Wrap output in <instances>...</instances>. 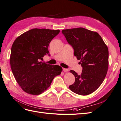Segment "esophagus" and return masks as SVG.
Masks as SVG:
<instances>
[{"mask_svg": "<svg viewBox=\"0 0 121 121\" xmlns=\"http://www.w3.org/2000/svg\"><path fill=\"white\" fill-rule=\"evenodd\" d=\"M63 71H64V72H67V71H68V69H66V68H63Z\"/></svg>", "mask_w": 121, "mask_h": 121, "instance_id": "obj_1", "label": "esophagus"}]
</instances>
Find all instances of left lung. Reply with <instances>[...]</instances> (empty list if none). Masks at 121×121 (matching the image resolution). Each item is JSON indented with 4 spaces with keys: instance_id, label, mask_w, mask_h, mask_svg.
Returning <instances> with one entry per match:
<instances>
[{
    "instance_id": "obj_1",
    "label": "left lung",
    "mask_w": 121,
    "mask_h": 121,
    "mask_svg": "<svg viewBox=\"0 0 121 121\" xmlns=\"http://www.w3.org/2000/svg\"><path fill=\"white\" fill-rule=\"evenodd\" d=\"M62 32L82 67L81 75L70 71L75 80L69 88L78 95L90 94L100 87L108 72V48L97 32L82 27L64 29Z\"/></svg>"
}]
</instances>
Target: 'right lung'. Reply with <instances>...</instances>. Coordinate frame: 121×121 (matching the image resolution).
<instances>
[{"label": "right lung", "instance_id": "right-lung-1", "mask_svg": "<svg viewBox=\"0 0 121 121\" xmlns=\"http://www.w3.org/2000/svg\"><path fill=\"white\" fill-rule=\"evenodd\" d=\"M60 30L34 28L19 36L13 42L10 64L13 76L23 90L37 95L49 88L62 68L40 61L49 54V45Z\"/></svg>", "mask_w": 121, "mask_h": 121}]
</instances>
